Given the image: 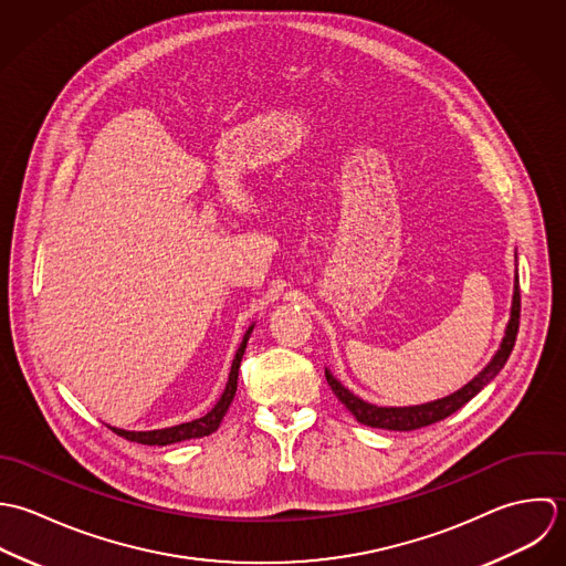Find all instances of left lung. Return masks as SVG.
<instances>
[{
  "label": "left lung",
  "mask_w": 566,
  "mask_h": 566,
  "mask_svg": "<svg viewBox=\"0 0 566 566\" xmlns=\"http://www.w3.org/2000/svg\"><path fill=\"white\" fill-rule=\"evenodd\" d=\"M518 324H521V284H518V275L514 282V302H512V317L505 331L503 343L496 352V356L492 358V363L474 378L470 380L463 389H459L457 394H452L449 398L429 402V405H420V407H405V409H394V407H376L369 405L360 398H356L354 394H349L339 380L326 369V380L331 385V389L335 391V396L345 405V409L360 422L367 427H376V429H389V431H416L429 424H436L444 418L452 416L457 409H461L468 400H472L507 363L516 335H518Z\"/></svg>",
  "instance_id": "8db88e82"
}]
</instances>
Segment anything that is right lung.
I'll list each match as a JSON object with an SVG mask.
<instances>
[{
  "label": "right lung",
  "mask_w": 566,
  "mask_h": 566,
  "mask_svg": "<svg viewBox=\"0 0 566 566\" xmlns=\"http://www.w3.org/2000/svg\"><path fill=\"white\" fill-rule=\"evenodd\" d=\"M253 328H249L242 337V343L235 352V358L231 363V371H229V380H227L226 391L221 396V400L214 405V409L192 422L179 424V427H170V429H159V431H122V429H112L115 436L128 440V442H137V444H146V447H166V444H175V442H184V440H192V438H206L210 433H214L221 424V420L226 418L227 409L235 396V387H238V369H240V360L247 347V340Z\"/></svg>",
  "instance_id": "add662e5"
}]
</instances>
